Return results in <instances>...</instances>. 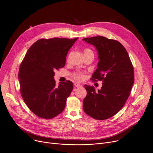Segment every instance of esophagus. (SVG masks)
<instances>
[{
  "instance_id": "obj_1",
  "label": "esophagus",
  "mask_w": 153,
  "mask_h": 153,
  "mask_svg": "<svg viewBox=\"0 0 153 153\" xmlns=\"http://www.w3.org/2000/svg\"><path fill=\"white\" fill-rule=\"evenodd\" d=\"M74 85L75 87H76L77 88H80V87H82V85L80 84H79V83H77V82H75L74 84Z\"/></svg>"
}]
</instances>
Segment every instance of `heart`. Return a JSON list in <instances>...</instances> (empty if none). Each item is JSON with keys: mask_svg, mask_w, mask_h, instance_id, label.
<instances>
[{"mask_svg": "<svg viewBox=\"0 0 153 153\" xmlns=\"http://www.w3.org/2000/svg\"><path fill=\"white\" fill-rule=\"evenodd\" d=\"M84 54L85 53H93L92 51L90 49H85L84 50ZM74 77L77 79V80H81L83 78H84V76H83V74L81 73H79V72H77V73H76L74 74Z\"/></svg>", "mask_w": 153, "mask_h": 153, "instance_id": "obj_1", "label": "heart"}]
</instances>
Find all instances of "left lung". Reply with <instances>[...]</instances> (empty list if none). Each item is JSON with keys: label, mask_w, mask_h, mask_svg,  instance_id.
I'll return each mask as SVG.
<instances>
[{"label": "left lung", "mask_w": 153, "mask_h": 153, "mask_svg": "<svg viewBox=\"0 0 153 153\" xmlns=\"http://www.w3.org/2000/svg\"><path fill=\"white\" fill-rule=\"evenodd\" d=\"M83 40L93 45L98 53V67L91 79L102 81L98 91L85 85L87 94L83 108L91 117L106 120L117 114L126 103L134 82V68L127 51L118 41L102 36Z\"/></svg>", "instance_id": "8db88e82"}]
</instances>
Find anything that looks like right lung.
Returning a JSON list of instances; mask_svg holds the SVG:
<instances>
[{
	"instance_id": "obj_1",
	"label": "right lung",
	"mask_w": 153,
	"mask_h": 153,
	"mask_svg": "<svg viewBox=\"0 0 153 153\" xmlns=\"http://www.w3.org/2000/svg\"><path fill=\"white\" fill-rule=\"evenodd\" d=\"M77 39H40L27 51L19 70L20 91L38 117L51 119L63 111L73 84L67 80L57 87L54 71L65 66L68 52Z\"/></svg>"
}]
</instances>
